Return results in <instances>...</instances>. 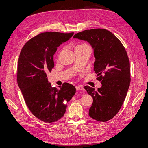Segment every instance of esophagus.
<instances>
[{
  "mask_svg": "<svg viewBox=\"0 0 148 148\" xmlns=\"http://www.w3.org/2000/svg\"><path fill=\"white\" fill-rule=\"evenodd\" d=\"M75 88H76V90L77 91H82V90H84V88L81 86H76L75 87Z\"/></svg>",
  "mask_w": 148,
  "mask_h": 148,
  "instance_id": "1",
  "label": "esophagus"
}]
</instances>
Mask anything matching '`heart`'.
Masks as SVG:
<instances>
[{"label":"heart","mask_w":148,"mask_h":148,"mask_svg":"<svg viewBox=\"0 0 148 148\" xmlns=\"http://www.w3.org/2000/svg\"><path fill=\"white\" fill-rule=\"evenodd\" d=\"M86 48H90V47L86 44H81V45H79L77 46L75 49H86Z\"/></svg>","instance_id":"1"}]
</instances>
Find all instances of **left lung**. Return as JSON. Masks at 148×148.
<instances>
[{"mask_svg":"<svg viewBox=\"0 0 148 148\" xmlns=\"http://www.w3.org/2000/svg\"><path fill=\"white\" fill-rule=\"evenodd\" d=\"M73 38L88 41L94 49V70L102 87L85 86L93 98L89 115L99 122L114 118L120 110L131 82L130 63L125 49L111 32L103 29L84 30Z\"/></svg>","mask_w":148,"mask_h":148,"instance_id":"obj_1","label":"left lung"}]
</instances>
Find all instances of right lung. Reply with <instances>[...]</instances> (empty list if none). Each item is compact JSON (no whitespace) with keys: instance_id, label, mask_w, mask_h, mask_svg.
Here are the masks:
<instances>
[{"instance_id":"1","label":"right lung","mask_w":148,"mask_h":148,"mask_svg":"<svg viewBox=\"0 0 148 148\" xmlns=\"http://www.w3.org/2000/svg\"><path fill=\"white\" fill-rule=\"evenodd\" d=\"M74 33L49 32L30 39L20 51L17 80L25 102L32 114L46 123L57 121L64 115L67 105L75 94L72 84L65 82L60 90L51 87L47 73L54 67L53 55L61 43Z\"/></svg>"}]
</instances>
